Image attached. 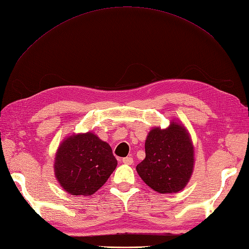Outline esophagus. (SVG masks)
Instances as JSON below:
<instances>
[{
	"mask_svg": "<svg viewBox=\"0 0 249 249\" xmlns=\"http://www.w3.org/2000/svg\"><path fill=\"white\" fill-rule=\"evenodd\" d=\"M123 163L126 164V165H132L133 164V158L132 157H126V158H124V159L122 160Z\"/></svg>",
	"mask_w": 249,
	"mask_h": 249,
	"instance_id": "esophagus-1",
	"label": "esophagus"
}]
</instances>
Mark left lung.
Wrapping results in <instances>:
<instances>
[{
  "instance_id": "left-lung-1",
  "label": "left lung",
  "mask_w": 249,
  "mask_h": 249,
  "mask_svg": "<svg viewBox=\"0 0 249 249\" xmlns=\"http://www.w3.org/2000/svg\"><path fill=\"white\" fill-rule=\"evenodd\" d=\"M194 149L185 126L171 122L165 130L154 127L145 140V159L136 170L155 191L177 193L186 187L193 172Z\"/></svg>"
}]
</instances>
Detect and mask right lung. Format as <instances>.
<instances>
[{"mask_svg":"<svg viewBox=\"0 0 249 249\" xmlns=\"http://www.w3.org/2000/svg\"><path fill=\"white\" fill-rule=\"evenodd\" d=\"M116 165L108 143L89 132L72 135L60 144L54 168L66 192L88 196L107 182Z\"/></svg>","mask_w":249,"mask_h":249,"instance_id":"1","label":"right lung"}]
</instances>
